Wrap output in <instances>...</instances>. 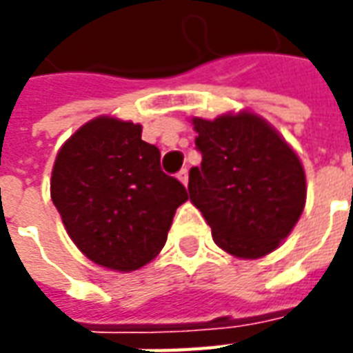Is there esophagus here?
<instances>
[{"label":"esophagus","instance_id":"1","mask_svg":"<svg viewBox=\"0 0 353 353\" xmlns=\"http://www.w3.org/2000/svg\"><path fill=\"white\" fill-rule=\"evenodd\" d=\"M177 179L187 187V183H189V172H187V170H181V172L177 174Z\"/></svg>","mask_w":353,"mask_h":353}]
</instances>
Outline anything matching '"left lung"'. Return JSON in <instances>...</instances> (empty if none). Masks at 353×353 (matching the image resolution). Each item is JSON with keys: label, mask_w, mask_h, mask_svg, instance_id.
<instances>
[{"label": "left lung", "mask_w": 353, "mask_h": 353, "mask_svg": "<svg viewBox=\"0 0 353 353\" xmlns=\"http://www.w3.org/2000/svg\"><path fill=\"white\" fill-rule=\"evenodd\" d=\"M202 164L189 172V199L214 242L238 259H261L291 234L306 204L303 162L263 117L242 109L192 117Z\"/></svg>", "instance_id": "8db88e82"}]
</instances>
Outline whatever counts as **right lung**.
I'll use <instances>...</instances> for the list:
<instances>
[{
  "mask_svg": "<svg viewBox=\"0 0 353 353\" xmlns=\"http://www.w3.org/2000/svg\"><path fill=\"white\" fill-rule=\"evenodd\" d=\"M50 199L87 259L132 272L161 253L187 191L162 172L161 151L141 139V124L100 115L60 147Z\"/></svg>",
  "mask_w": 353,
  "mask_h": 353,
  "instance_id": "obj_1",
  "label": "right lung"
}]
</instances>
